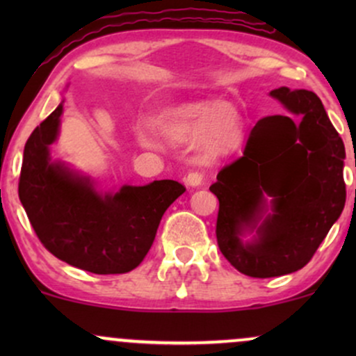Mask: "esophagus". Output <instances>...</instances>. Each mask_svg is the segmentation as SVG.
I'll list each match as a JSON object with an SVG mask.
<instances>
[{"label": "esophagus", "instance_id": "1", "mask_svg": "<svg viewBox=\"0 0 356 356\" xmlns=\"http://www.w3.org/2000/svg\"><path fill=\"white\" fill-rule=\"evenodd\" d=\"M184 182L189 187H199L204 184V174L202 172H189L184 177Z\"/></svg>", "mask_w": 356, "mask_h": 356}]
</instances>
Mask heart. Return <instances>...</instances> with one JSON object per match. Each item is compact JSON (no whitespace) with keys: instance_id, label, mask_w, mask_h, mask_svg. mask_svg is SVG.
Instances as JSON below:
<instances>
[{"instance_id":"1","label":"heart","mask_w":356,"mask_h":356,"mask_svg":"<svg viewBox=\"0 0 356 356\" xmlns=\"http://www.w3.org/2000/svg\"><path fill=\"white\" fill-rule=\"evenodd\" d=\"M157 136L172 142H199L206 157H220L239 145L243 124L231 105L187 104L162 113L152 122Z\"/></svg>"}]
</instances>
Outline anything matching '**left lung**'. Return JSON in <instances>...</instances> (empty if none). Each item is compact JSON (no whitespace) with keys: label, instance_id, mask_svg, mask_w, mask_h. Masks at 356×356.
<instances>
[{"label":"left lung","instance_id":"8db88e82","mask_svg":"<svg viewBox=\"0 0 356 356\" xmlns=\"http://www.w3.org/2000/svg\"><path fill=\"white\" fill-rule=\"evenodd\" d=\"M269 95L303 117L301 122L261 118L243 157L220 169L209 187L219 199L220 252L251 277L283 276L306 266L346 199L345 145L316 93L280 87ZM248 234L253 238L244 241Z\"/></svg>","mask_w":356,"mask_h":356}]
</instances>
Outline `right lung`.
<instances>
[{"label": "right lung", "instance_id": "right-lung-1", "mask_svg": "<svg viewBox=\"0 0 356 356\" xmlns=\"http://www.w3.org/2000/svg\"><path fill=\"white\" fill-rule=\"evenodd\" d=\"M63 100L33 130L23 152L18 194L43 246L70 266L122 275L142 263L182 184L154 181L100 192L88 175L53 161Z\"/></svg>", "mask_w": 356, "mask_h": 356}]
</instances>
